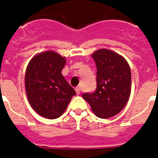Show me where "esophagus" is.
<instances>
[{"instance_id": "obj_1", "label": "esophagus", "mask_w": 158, "mask_h": 158, "mask_svg": "<svg viewBox=\"0 0 158 158\" xmlns=\"http://www.w3.org/2000/svg\"><path fill=\"white\" fill-rule=\"evenodd\" d=\"M76 94H77V95L80 94V88H79V86L76 88Z\"/></svg>"}]
</instances>
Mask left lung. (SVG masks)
Instances as JSON below:
<instances>
[{
	"instance_id": "obj_1",
	"label": "left lung",
	"mask_w": 158,
	"mask_h": 158,
	"mask_svg": "<svg viewBox=\"0 0 158 158\" xmlns=\"http://www.w3.org/2000/svg\"><path fill=\"white\" fill-rule=\"evenodd\" d=\"M91 56L97 66V89L82 98L98 117H112L125 107L130 97V67L123 56L109 49H98Z\"/></svg>"
}]
</instances>
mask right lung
<instances>
[{"label":"right lung","mask_w":158,"mask_h":158,"mask_svg":"<svg viewBox=\"0 0 158 158\" xmlns=\"http://www.w3.org/2000/svg\"><path fill=\"white\" fill-rule=\"evenodd\" d=\"M65 64V57L54 51H45L34 56L27 68L25 88L30 105L47 119L61 116L76 95L61 74Z\"/></svg>","instance_id":"obj_1"}]
</instances>
